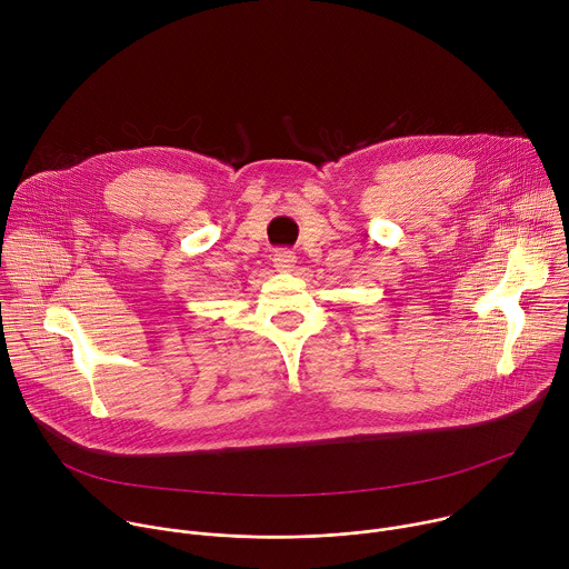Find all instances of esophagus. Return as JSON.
<instances>
[{
	"instance_id": "34e87169",
	"label": "esophagus",
	"mask_w": 569,
	"mask_h": 569,
	"mask_svg": "<svg viewBox=\"0 0 569 569\" xmlns=\"http://www.w3.org/2000/svg\"><path fill=\"white\" fill-rule=\"evenodd\" d=\"M272 261H274V268L279 272H292L295 266H297V257L292 252H288V250H279Z\"/></svg>"
}]
</instances>
